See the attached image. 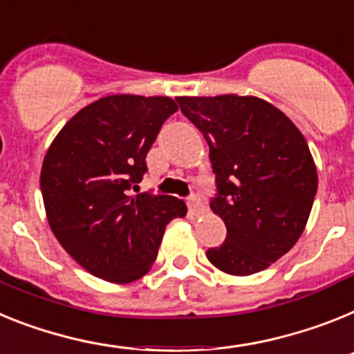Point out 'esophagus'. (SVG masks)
<instances>
[{
    "mask_svg": "<svg viewBox=\"0 0 354 354\" xmlns=\"http://www.w3.org/2000/svg\"><path fill=\"white\" fill-rule=\"evenodd\" d=\"M187 205H189V212L192 215L205 214V205H203L201 199L196 198V196H192V198L189 199V203H187Z\"/></svg>",
    "mask_w": 354,
    "mask_h": 354,
    "instance_id": "1",
    "label": "esophagus"
}]
</instances>
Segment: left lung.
<instances>
[{
    "label": "left lung",
    "instance_id": "1",
    "mask_svg": "<svg viewBox=\"0 0 354 354\" xmlns=\"http://www.w3.org/2000/svg\"><path fill=\"white\" fill-rule=\"evenodd\" d=\"M210 147L219 194L210 203L226 241L207 251L232 276L267 269L303 235L317 192L306 139L274 104L257 96L176 97Z\"/></svg>",
    "mask_w": 354,
    "mask_h": 354
}]
</instances>
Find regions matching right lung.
<instances>
[{"label": "right lung", "mask_w": 354, "mask_h": 354, "mask_svg": "<svg viewBox=\"0 0 354 354\" xmlns=\"http://www.w3.org/2000/svg\"><path fill=\"white\" fill-rule=\"evenodd\" d=\"M167 96H104L75 113L49 144L41 169L46 219L66 253L110 283H131L155 263L165 226L185 217L171 196H128L165 119Z\"/></svg>", "instance_id": "right-lung-1"}]
</instances>
